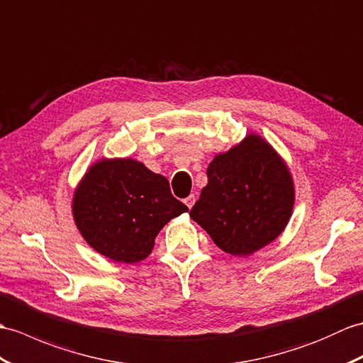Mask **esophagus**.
<instances>
[{"mask_svg": "<svg viewBox=\"0 0 363 363\" xmlns=\"http://www.w3.org/2000/svg\"><path fill=\"white\" fill-rule=\"evenodd\" d=\"M195 201H196V198H195V195H190V196H187L184 199V202H185V206H187L189 208H191L193 207V204H195Z\"/></svg>", "mask_w": 363, "mask_h": 363, "instance_id": "obj_1", "label": "esophagus"}]
</instances>
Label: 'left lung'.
Returning <instances> with one entry per match:
<instances>
[{"label": "left lung", "mask_w": 363, "mask_h": 363, "mask_svg": "<svg viewBox=\"0 0 363 363\" xmlns=\"http://www.w3.org/2000/svg\"><path fill=\"white\" fill-rule=\"evenodd\" d=\"M207 179L190 216L227 254H254L288 224L294 206L291 173L255 134L218 155L208 164Z\"/></svg>", "instance_id": "1"}]
</instances>
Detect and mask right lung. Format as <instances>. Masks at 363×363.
<instances>
[{
    "instance_id": "1",
    "label": "right lung",
    "mask_w": 363,
    "mask_h": 363,
    "mask_svg": "<svg viewBox=\"0 0 363 363\" xmlns=\"http://www.w3.org/2000/svg\"><path fill=\"white\" fill-rule=\"evenodd\" d=\"M74 220L92 249L121 263L147 258L159 230L189 207L161 174L133 159L100 161L74 196Z\"/></svg>"
}]
</instances>
